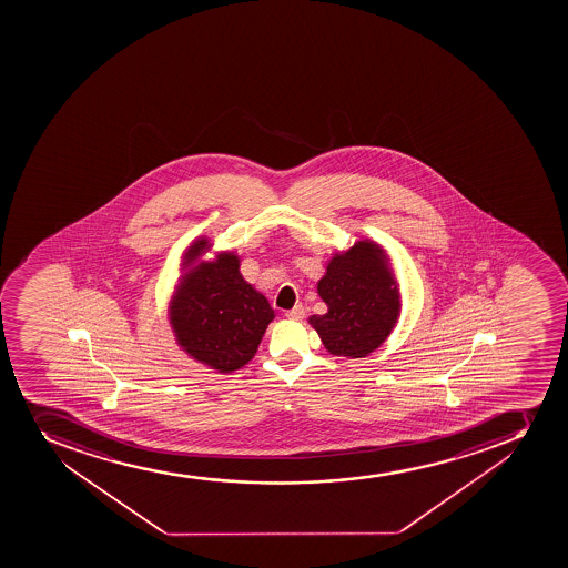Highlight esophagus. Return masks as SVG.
<instances>
[{
  "label": "esophagus",
  "instance_id": "esophagus-1",
  "mask_svg": "<svg viewBox=\"0 0 568 568\" xmlns=\"http://www.w3.org/2000/svg\"><path fill=\"white\" fill-rule=\"evenodd\" d=\"M285 316H287L288 321H304L305 310L304 307H302V305H296V307H293V310L287 311V313H285Z\"/></svg>",
  "mask_w": 568,
  "mask_h": 568
}]
</instances>
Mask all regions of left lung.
Segmentation results:
<instances>
[{
    "label": "left lung",
    "instance_id": "left-lung-1",
    "mask_svg": "<svg viewBox=\"0 0 568 568\" xmlns=\"http://www.w3.org/2000/svg\"><path fill=\"white\" fill-rule=\"evenodd\" d=\"M316 288L327 313L311 316L310 324L332 355L366 357L387 341L398 322V281L377 242L365 239L335 253Z\"/></svg>",
    "mask_w": 568,
    "mask_h": 568
}]
</instances>
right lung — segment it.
<instances>
[{
    "label": "right lung",
    "mask_w": 568,
    "mask_h": 568,
    "mask_svg": "<svg viewBox=\"0 0 568 568\" xmlns=\"http://www.w3.org/2000/svg\"><path fill=\"white\" fill-rule=\"evenodd\" d=\"M209 250L207 236H200L186 250V272L170 300V326L189 357L230 374L253 359L275 315L268 300L242 277L235 252L200 261Z\"/></svg>",
    "instance_id": "right-lung-1"
}]
</instances>
